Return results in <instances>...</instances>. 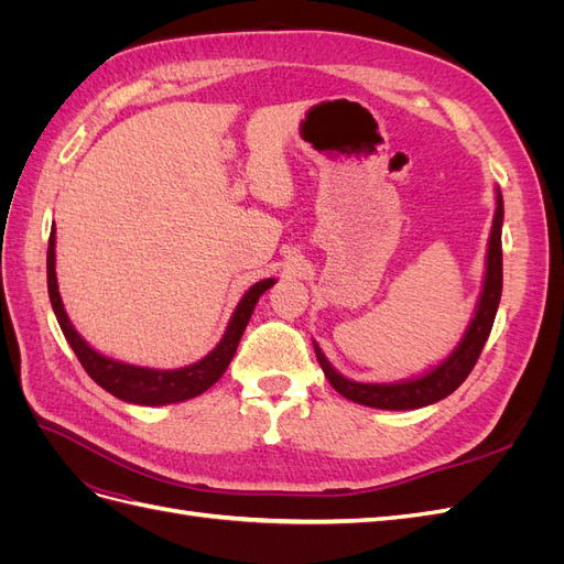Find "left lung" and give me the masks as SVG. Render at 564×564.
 <instances>
[{
  "instance_id": "1",
  "label": "left lung",
  "mask_w": 564,
  "mask_h": 564,
  "mask_svg": "<svg viewBox=\"0 0 564 564\" xmlns=\"http://www.w3.org/2000/svg\"><path fill=\"white\" fill-rule=\"evenodd\" d=\"M501 224H503V199L501 193L497 195V214H494V226L489 237V251H487V275H485V289L480 296V305H477L475 317L470 327L460 340V346L431 373H425L421 379H412L404 383H355L348 381L327 362V357L315 346V355L319 360V367L324 369V377L329 379L336 392L340 395L377 409H419L425 404H433L442 398L452 395V392L468 379L473 371L477 357H480L489 332L494 327V317H497V308L501 301V286H503V251H501Z\"/></svg>"
}]
</instances>
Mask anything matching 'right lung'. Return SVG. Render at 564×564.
I'll return each mask as SVG.
<instances>
[{"label":"right lung","mask_w":564,"mask_h":564,"mask_svg":"<svg viewBox=\"0 0 564 564\" xmlns=\"http://www.w3.org/2000/svg\"><path fill=\"white\" fill-rule=\"evenodd\" d=\"M54 247H56V235L51 232L48 235V251H46L48 299H51V305H54L56 319L67 338V344H70V348L75 350L84 371H87L100 388H106L110 395L124 400V402H133V404L183 402V400H191V398L199 395V392L212 388L220 377H224V371L228 369L237 346H240V338L247 329V322L253 313L256 301H259V296L265 292V289L275 284V280H261L249 289L245 299L240 301V305H237V311L232 313L226 336L220 338V344L207 357H204V360H199L191 367L174 369V371L143 369V367H131V365L108 360V357L89 348L87 340H84L75 332L70 319H67V315L63 311V301L58 294Z\"/></svg>","instance_id":"right-lung-1"}]
</instances>
